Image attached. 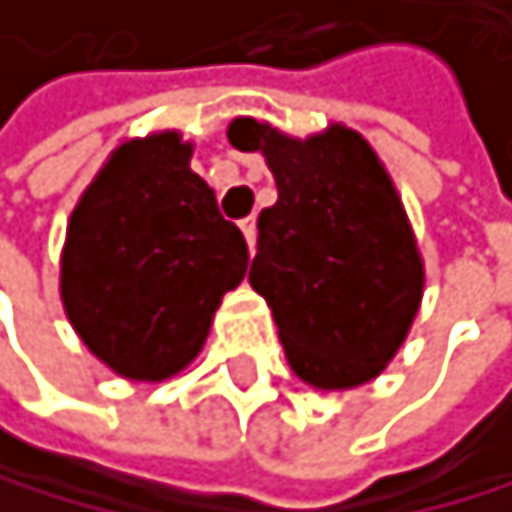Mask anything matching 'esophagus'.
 <instances>
[{
    "label": "esophagus",
    "mask_w": 512,
    "mask_h": 512,
    "mask_svg": "<svg viewBox=\"0 0 512 512\" xmlns=\"http://www.w3.org/2000/svg\"><path fill=\"white\" fill-rule=\"evenodd\" d=\"M240 231L246 237V246H250V253H256V218H243L240 221Z\"/></svg>",
    "instance_id": "esophagus-1"
}]
</instances>
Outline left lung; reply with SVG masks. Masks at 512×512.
<instances>
[{
  "mask_svg": "<svg viewBox=\"0 0 512 512\" xmlns=\"http://www.w3.org/2000/svg\"><path fill=\"white\" fill-rule=\"evenodd\" d=\"M227 142L259 151L278 186V202L259 212L250 285L291 370L326 392L377 380L424 297V259L389 170L342 123L294 139L237 116Z\"/></svg>",
  "mask_w": 512,
  "mask_h": 512,
  "instance_id": "obj_1",
  "label": "left lung"
}]
</instances>
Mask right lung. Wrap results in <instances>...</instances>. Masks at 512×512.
<instances>
[{
	"label": "right lung",
	"instance_id": "add662e5",
	"mask_svg": "<svg viewBox=\"0 0 512 512\" xmlns=\"http://www.w3.org/2000/svg\"><path fill=\"white\" fill-rule=\"evenodd\" d=\"M164 129L110 151L81 193L59 259L62 307L97 361L161 383L196 361L221 297L246 275V240Z\"/></svg>",
	"mask_w": 512,
	"mask_h": 512
}]
</instances>
